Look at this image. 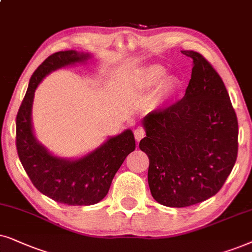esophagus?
<instances>
[{
	"label": "esophagus",
	"mask_w": 252,
	"mask_h": 252,
	"mask_svg": "<svg viewBox=\"0 0 252 252\" xmlns=\"http://www.w3.org/2000/svg\"><path fill=\"white\" fill-rule=\"evenodd\" d=\"M133 133H135V138L137 142H139V140L145 136V131H144L143 128H137Z\"/></svg>",
	"instance_id": "34e87169"
}]
</instances>
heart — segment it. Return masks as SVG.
Instances as JSON below:
<instances>
[{
    "instance_id": "1",
    "label": "heart",
    "mask_w": 252,
    "mask_h": 252,
    "mask_svg": "<svg viewBox=\"0 0 252 252\" xmlns=\"http://www.w3.org/2000/svg\"><path fill=\"white\" fill-rule=\"evenodd\" d=\"M166 69L162 65L152 64L142 69L138 73V86L140 90H152L159 84L160 92L163 98H172L179 91V80L174 76H166Z\"/></svg>"
}]
</instances>
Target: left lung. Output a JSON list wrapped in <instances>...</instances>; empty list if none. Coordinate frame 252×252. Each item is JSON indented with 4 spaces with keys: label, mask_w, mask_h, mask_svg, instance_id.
Returning a JSON list of instances; mask_svg holds the SVG:
<instances>
[{
    "label": "left lung",
    "mask_w": 252,
    "mask_h": 252,
    "mask_svg": "<svg viewBox=\"0 0 252 252\" xmlns=\"http://www.w3.org/2000/svg\"><path fill=\"white\" fill-rule=\"evenodd\" d=\"M191 79L180 101L143 119L139 147L150 160L147 180L161 205L186 207L209 199L235 165L239 126L226 86L193 50Z\"/></svg>",
    "instance_id": "1"
}]
</instances>
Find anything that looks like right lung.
<instances>
[{
    "instance_id": "1",
    "label": "right lung",
    "mask_w": 252,
    "mask_h": 252,
    "mask_svg": "<svg viewBox=\"0 0 252 252\" xmlns=\"http://www.w3.org/2000/svg\"><path fill=\"white\" fill-rule=\"evenodd\" d=\"M92 58V54L77 50L58 52L47 58L30 79L16 117L17 152L32 183L45 196L72 206L93 205L105 198L116 172L136 149L130 129L108 137L101 145L79 158L55 156L36 139L32 123L36 87L50 72L85 63Z\"/></svg>"
}]
</instances>
